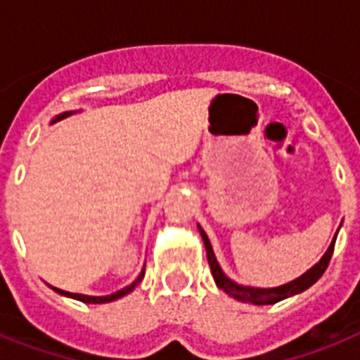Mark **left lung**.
I'll list each match as a JSON object with an SVG mask.
<instances>
[{"mask_svg":"<svg viewBox=\"0 0 360 360\" xmlns=\"http://www.w3.org/2000/svg\"><path fill=\"white\" fill-rule=\"evenodd\" d=\"M340 228H338V230H340ZM198 230H200V236H202L203 239V246H205V252H207L209 267H211V273H213V278L214 282H217V285H219L220 290H224L230 297L237 299V301L250 302V304H274V302L284 301L288 297L302 293V291L308 290L310 285L316 284V282L321 278V274L325 273L327 265H329L333 250H335L336 236H338V231H336V236L333 237L329 248H327V252L321 256V259H319L314 267L308 269L307 273H302L299 278L291 280L288 284L276 285V288H254V285L237 284V282H233V280L222 271V267H220L219 262H217V256H214L213 246H211V240H209L207 233L202 230V226L200 224H198Z\"/></svg>","mask_w":360,"mask_h":360,"instance_id":"left-lung-1","label":"left lung"}]
</instances>
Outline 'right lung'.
Listing matches in <instances>:
<instances>
[{
  "mask_svg": "<svg viewBox=\"0 0 360 360\" xmlns=\"http://www.w3.org/2000/svg\"><path fill=\"white\" fill-rule=\"evenodd\" d=\"M72 114H76V112H63V114L56 115V117H53V120H52V124L58 123V121H61V120H65V117H69V115H72ZM143 274H146V265H143V269H141V273L138 274V276H136V280H134V282H132V284L124 285L123 290L115 291V293H112V295H103V297L84 295V293H70V291H63V290H59V288H52V285H50V288H52V290L56 291V293H59V295L70 297V299H76V301L87 302V304H103V302H112V301H115V299H121V297L129 295L130 291L134 290L136 285L140 284L141 280H143Z\"/></svg>",
  "mask_w": 360,
  "mask_h": 360,
  "instance_id": "right-lung-1",
  "label": "right lung"
}]
</instances>
